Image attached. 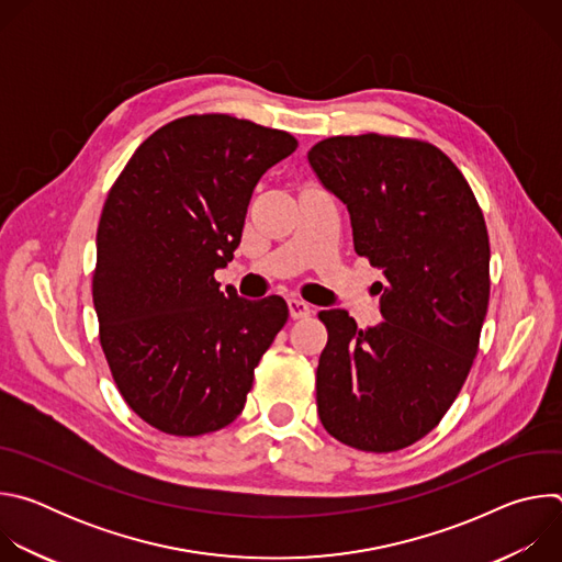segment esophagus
<instances>
[{"label": "esophagus", "instance_id": "1", "mask_svg": "<svg viewBox=\"0 0 562 562\" xmlns=\"http://www.w3.org/2000/svg\"><path fill=\"white\" fill-rule=\"evenodd\" d=\"M289 311H291V317L293 319H300V317H306L313 313V306L300 297H289Z\"/></svg>", "mask_w": 562, "mask_h": 562}]
</instances>
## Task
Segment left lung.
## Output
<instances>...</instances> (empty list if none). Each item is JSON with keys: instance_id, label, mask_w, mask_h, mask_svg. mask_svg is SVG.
<instances>
[{"instance_id": "8db88e82", "label": "left lung", "mask_w": 562, "mask_h": 562, "mask_svg": "<svg viewBox=\"0 0 562 562\" xmlns=\"http://www.w3.org/2000/svg\"><path fill=\"white\" fill-rule=\"evenodd\" d=\"M308 165L349 211L353 247L384 276L382 323L319 311L317 416L340 442L386 453L447 414L477 353L490 304V237L467 180L436 146L386 135L315 144Z\"/></svg>"}]
</instances>
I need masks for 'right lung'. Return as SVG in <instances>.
Masks as SVG:
<instances>
[{
  "label": "right lung",
  "mask_w": 562,
  "mask_h": 562,
  "mask_svg": "<svg viewBox=\"0 0 562 562\" xmlns=\"http://www.w3.org/2000/svg\"><path fill=\"white\" fill-rule=\"evenodd\" d=\"M295 148L249 120L189 115L142 142L113 184L93 304L115 384L150 427L202 436L243 414L289 306L220 291L213 273L233 260L256 184Z\"/></svg>",
  "instance_id": "add662e5"
}]
</instances>
